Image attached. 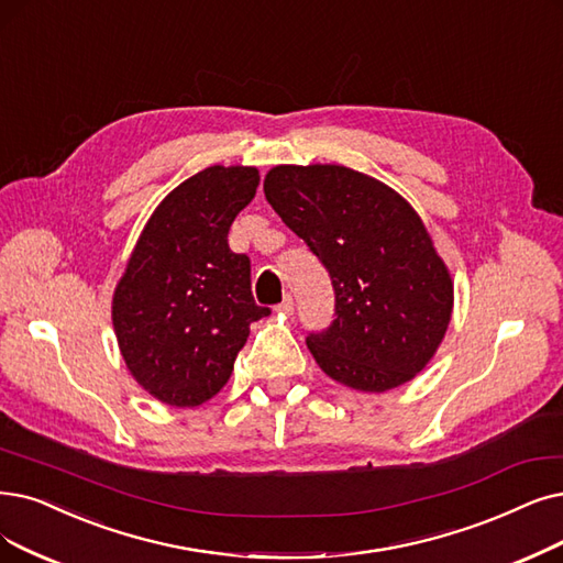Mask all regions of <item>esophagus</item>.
I'll return each mask as SVG.
<instances>
[{"label":"esophagus","mask_w":563,"mask_h":563,"mask_svg":"<svg viewBox=\"0 0 563 563\" xmlns=\"http://www.w3.org/2000/svg\"><path fill=\"white\" fill-rule=\"evenodd\" d=\"M279 313H286V317H288V313H294V296H284V300L275 307Z\"/></svg>","instance_id":"obj_1"}]
</instances>
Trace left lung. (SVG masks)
Segmentation results:
<instances>
[{
	"mask_svg": "<svg viewBox=\"0 0 563 563\" xmlns=\"http://www.w3.org/2000/svg\"><path fill=\"white\" fill-rule=\"evenodd\" d=\"M263 191L334 288V321L307 336L319 367L363 393L422 372L451 323L453 279L418 212L388 185L336 164L275 166Z\"/></svg>",
	"mask_w": 563,
	"mask_h": 563,
	"instance_id": "obj_1",
	"label": "left lung"
}]
</instances>
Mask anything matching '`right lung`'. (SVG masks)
I'll return each instance as SVG.
<instances>
[{
    "label": "right lung",
    "mask_w": 563,
    "mask_h": 563,
    "mask_svg": "<svg viewBox=\"0 0 563 563\" xmlns=\"http://www.w3.org/2000/svg\"><path fill=\"white\" fill-rule=\"evenodd\" d=\"M252 166H210L147 219L112 296V328L131 376L177 409L212 399L231 378L250 325L269 309L229 231L258 187Z\"/></svg>",
    "instance_id": "right-lung-1"
}]
</instances>
